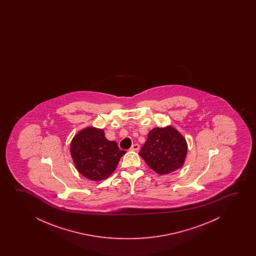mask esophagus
<instances>
[{
  "label": "esophagus",
  "mask_w": 256,
  "mask_h": 256,
  "mask_svg": "<svg viewBox=\"0 0 256 256\" xmlns=\"http://www.w3.org/2000/svg\"><path fill=\"white\" fill-rule=\"evenodd\" d=\"M139 148H140V146H139L137 144H134L131 146V148H130V150L138 151L139 150Z\"/></svg>",
  "instance_id": "34e87169"
}]
</instances>
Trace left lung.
I'll list each match as a JSON object with an SVG mask.
<instances>
[{
  "label": "left lung",
  "instance_id": "left-lung-1",
  "mask_svg": "<svg viewBox=\"0 0 256 256\" xmlns=\"http://www.w3.org/2000/svg\"><path fill=\"white\" fill-rule=\"evenodd\" d=\"M188 145L182 134L172 126L154 128L139 154L148 166L159 175H167L182 168Z\"/></svg>",
  "mask_w": 256,
  "mask_h": 256
}]
</instances>
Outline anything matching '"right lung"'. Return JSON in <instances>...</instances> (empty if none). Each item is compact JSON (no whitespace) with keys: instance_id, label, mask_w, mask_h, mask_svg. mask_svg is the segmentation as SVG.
Listing matches in <instances>:
<instances>
[{"instance_id":"add662e5","label":"right lung","mask_w":256,"mask_h":256,"mask_svg":"<svg viewBox=\"0 0 256 256\" xmlns=\"http://www.w3.org/2000/svg\"><path fill=\"white\" fill-rule=\"evenodd\" d=\"M70 152L78 172L91 181L108 178L126 153L116 142L106 138L104 130L94 126L84 128L74 136Z\"/></svg>"}]
</instances>
